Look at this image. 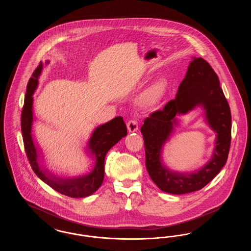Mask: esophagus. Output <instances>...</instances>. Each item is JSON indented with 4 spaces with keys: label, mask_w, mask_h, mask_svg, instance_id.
<instances>
[{
    "label": "esophagus",
    "mask_w": 251,
    "mask_h": 251,
    "mask_svg": "<svg viewBox=\"0 0 251 251\" xmlns=\"http://www.w3.org/2000/svg\"><path fill=\"white\" fill-rule=\"evenodd\" d=\"M127 128L129 132H134L138 131V123L136 120H131L127 123Z\"/></svg>",
    "instance_id": "obj_1"
}]
</instances>
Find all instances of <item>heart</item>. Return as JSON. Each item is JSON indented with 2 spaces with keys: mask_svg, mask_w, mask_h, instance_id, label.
<instances>
[{
  "mask_svg": "<svg viewBox=\"0 0 251 251\" xmlns=\"http://www.w3.org/2000/svg\"><path fill=\"white\" fill-rule=\"evenodd\" d=\"M163 95V88L160 85H154L146 96V101L150 103H156L160 100Z\"/></svg>",
  "mask_w": 251,
  "mask_h": 251,
  "instance_id": "obj_1",
  "label": "heart"
}]
</instances>
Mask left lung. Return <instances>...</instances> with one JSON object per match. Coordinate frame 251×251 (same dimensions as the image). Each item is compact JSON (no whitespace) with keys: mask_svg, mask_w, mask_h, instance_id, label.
Here are the masks:
<instances>
[{"mask_svg":"<svg viewBox=\"0 0 251 251\" xmlns=\"http://www.w3.org/2000/svg\"><path fill=\"white\" fill-rule=\"evenodd\" d=\"M197 106L205 110L206 120L217 133L214 153L204 167L195 173L171 172L161 163L162 146L173 126L176 125V115L184 114ZM141 132L147 170L162 191L174 195L198 191L215 178L227 162L231 140V114L218 76L207 61L193 57L176 98L169 100L163 110L151 114L144 121Z\"/></svg>","mask_w":251,"mask_h":251,"instance_id":"1","label":"left lung"}]
</instances>
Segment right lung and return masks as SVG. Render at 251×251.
<instances>
[{"mask_svg":"<svg viewBox=\"0 0 251 251\" xmlns=\"http://www.w3.org/2000/svg\"><path fill=\"white\" fill-rule=\"evenodd\" d=\"M47 64L49 61L46 62ZM43 65L40 62L30 78L22 111V132L24 149L29 163L36 176L52 189L70 198H84L92 195L101 185L104 178V158L108 151L120 139L127 135V127L122 117H117L105 124L97 127L87 145V151L95 160V167L91 173L77 178H58L41 167L33 136V94L37 87L38 77Z\"/></svg>","mask_w":251,"mask_h":251,"instance_id":"1","label":"right lung"}]
</instances>
